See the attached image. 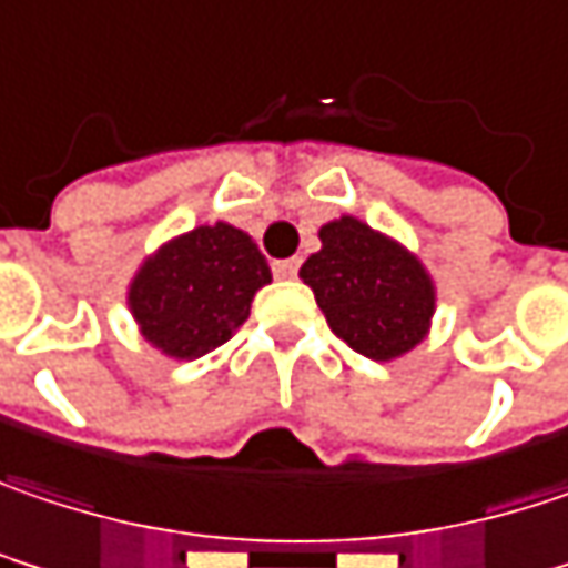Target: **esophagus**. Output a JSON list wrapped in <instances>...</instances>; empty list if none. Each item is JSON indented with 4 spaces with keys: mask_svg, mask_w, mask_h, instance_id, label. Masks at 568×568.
I'll return each mask as SVG.
<instances>
[{
    "mask_svg": "<svg viewBox=\"0 0 568 568\" xmlns=\"http://www.w3.org/2000/svg\"><path fill=\"white\" fill-rule=\"evenodd\" d=\"M298 256H288V260H276L273 263V273H276V280H295L298 276Z\"/></svg>",
    "mask_w": 568,
    "mask_h": 568,
    "instance_id": "34e87169",
    "label": "esophagus"
}]
</instances>
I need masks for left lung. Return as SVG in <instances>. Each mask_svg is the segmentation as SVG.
Returning a JSON list of instances; mask_svg holds the SVG:
<instances>
[{"label": "left lung", "mask_w": 568, "mask_h": 568, "mask_svg": "<svg viewBox=\"0 0 568 568\" xmlns=\"http://www.w3.org/2000/svg\"><path fill=\"white\" fill-rule=\"evenodd\" d=\"M317 237L321 251L298 276L315 292L331 331L379 363L415 351L437 312V285L420 256L353 215L321 224Z\"/></svg>", "instance_id": "1"}]
</instances>
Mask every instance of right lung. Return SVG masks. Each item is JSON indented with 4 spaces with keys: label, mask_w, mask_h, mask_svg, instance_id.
I'll return each mask as SVG.
<instances>
[{
    "label": "right lung",
    "mask_w": 568,
    "mask_h": 568,
    "mask_svg": "<svg viewBox=\"0 0 568 568\" xmlns=\"http://www.w3.org/2000/svg\"><path fill=\"white\" fill-rule=\"evenodd\" d=\"M270 283V263L247 231L199 224L144 256L128 283V312L153 351L199 359L234 337Z\"/></svg>",
    "instance_id": "obj_1"
}]
</instances>
